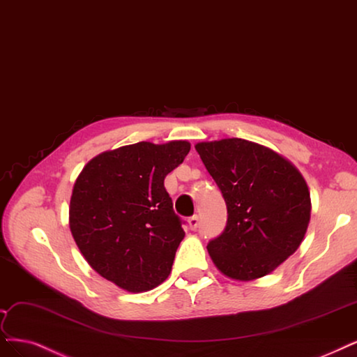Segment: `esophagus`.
Listing matches in <instances>:
<instances>
[{
  "instance_id": "obj_1",
  "label": "esophagus",
  "mask_w": 357,
  "mask_h": 357,
  "mask_svg": "<svg viewBox=\"0 0 357 357\" xmlns=\"http://www.w3.org/2000/svg\"><path fill=\"white\" fill-rule=\"evenodd\" d=\"M188 225L192 230H196L199 227V217L198 215H192L189 220H188Z\"/></svg>"
}]
</instances>
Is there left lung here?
<instances>
[{
  "label": "left lung",
  "mask_w": 357,
  "mask_h": 357,
  "mask_svg": "<svg viewBox=\"0 0 357 357\" xmlns=\"http://www.w3.org/2000/svg\"><path fill=\"white\" fill-rule=\"evenodd\" d=\"M195 147L227 206L225 230L206 247L214 264L238 280L273 272L297 251L309 226L303 176L272 149L243 139Z\"/></svg>",
  "instance_id": "8db88e82"
}]
</instances>
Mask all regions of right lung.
I'll return each instance as SVG.
<instances>
[{
	"mask_svg": "<svg viewBox=\"0 0 357 357\" xmlns=\"http://www.w3.org/2000/svg\"><path fill=\"white\" fill-rule=\"evenodd\" d=\"M190 151L188 142H140L93 158L72 190L69 223L85 260L130 292L168 278L184 238L164 186Z\"/></svg>",
	"mask_w": 357,
	"mask_h": 357,
	"instance_id": "obj_1",
	"label": "right lung"
}]
</instances>
